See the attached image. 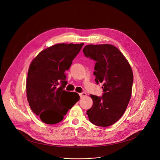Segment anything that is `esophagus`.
<instances>
[{"label": "esophagus", "instance_id": "esophagus-1", "mask_svg": "<svg viewBox=\"0 0 160 160\" xmlns=\"http://www.w3.org/2000/svg\"><path fill=\"white\" fill-rule=\"evenodd\" d=\"M79 95H80V98H84V97H85V96H87L86 93H85V92H82V93H80V94H79Z\"/></svg>", "mask_w": 160, "mask_h": 160}]
</instances>
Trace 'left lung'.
Segmentation results:
<instances>
[{"instance_id": "obj_1", "label": "left lung", "mask_w": 160, "mask_h": 160, "mask_svg": "<svg viewBox=\"0 0 160 160\" xmlns=\"http://www.w3.org/2000/svg\"><path fill=\"white\" fill-rule=\"evenodd\" d=\"M83 52L96 61L94 75L102 83L103 94L90 95L93 105L87 110L90 122L99 127L116 123L123 115L132 94L133 82L131 67L118 48L110 44L87 45Z\"/></svg>"}]
</instances>
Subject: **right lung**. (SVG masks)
<instances>
[{"mask_svg": "<svg viewBox=\"0 0 160 160\" xmlns=\"http://www.w3.org/2000/svg\"><path fill=\"white\" fill-rule=\"evenodd\" d=\"M83 43H59L40 52L28 72L27 95L32 111L47 124L61 122L68 109L80 99L76 92H66L65 72L80 51ZM73 94L72 105L69 95Z\"/></svg>", "mask_w": 160, "mask_h": 160, "instance_id": "add662e5", "label": "right lung"}]
</instances>
